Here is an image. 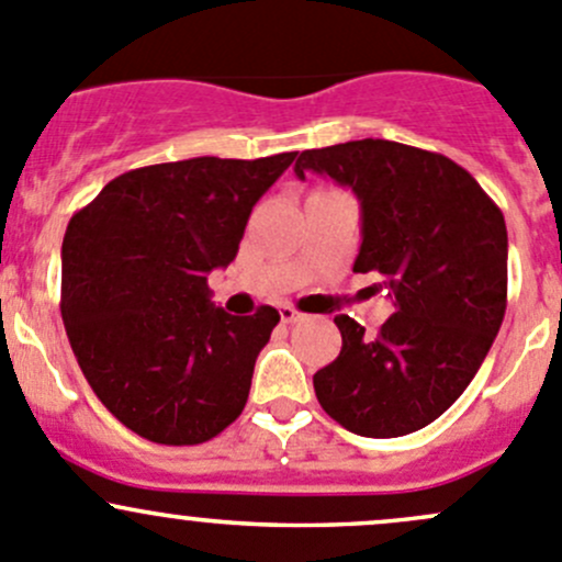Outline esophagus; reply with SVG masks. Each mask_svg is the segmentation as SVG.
<instances>
[{
	"instance_id": "esophagus-1",
	"label": "esophagus",
	"mask_w": 562,
	"mask_h": 562,
	"mask_svg": "<svg viewBox=\"0 0 562 562\" xmlns=\"http://www.w3.org/2000/svg\"><path fill=\"white\" fill-rule=\"evenodd\" d=\"M280 317H282V323H296V321H302L304 313H299V310L291 307V304H282Z\"/></svg>"
}]
</instances>
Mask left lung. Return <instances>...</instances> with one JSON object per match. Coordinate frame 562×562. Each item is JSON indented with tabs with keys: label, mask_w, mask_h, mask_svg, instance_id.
I'll use <instances>...</instances> for the list:
<instances>
[{
	"label": "left lung",
	"mask_w": 562,
	"mask_h": 562,
	"mask_svg": "<svg viewBox=\"0 0 562 562\" xmlns=\"http://www.w3.org/2000/svg\"><path fill=\"white\" fill-rule=\"evenodd\" d=\"M326 173L361 201L353 271H378L394 315L375 337L337 315L342 350L313 375L323 411L361 438H402L443 416L490 353L508 296L497 203L438 151L364 138L307 149L296 176Z\"/></svg>",
	"instance_id": "left-lung-1"
}]
</instances>
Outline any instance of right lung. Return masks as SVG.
I'll return each mask as SVG.
<instances>
[{
    "instance_id": "1",
    "label": "right lung",
    "mask_w": 562,
    "mask_h": 562,
    "mask_svg": "<svg viewBox=\"0 0 562 562\" xmlns=\"http://www.w3.org/2000/svg\"><path fill=\"white\" fill-rule=\"evenodd\" d=\"M296 151L160 162L111 179L61 241V321L98 400L162 446H198L241 416L280 313L228 315L209 271L239 252L249 212Z\"/></svg>"
}]
</instances>
